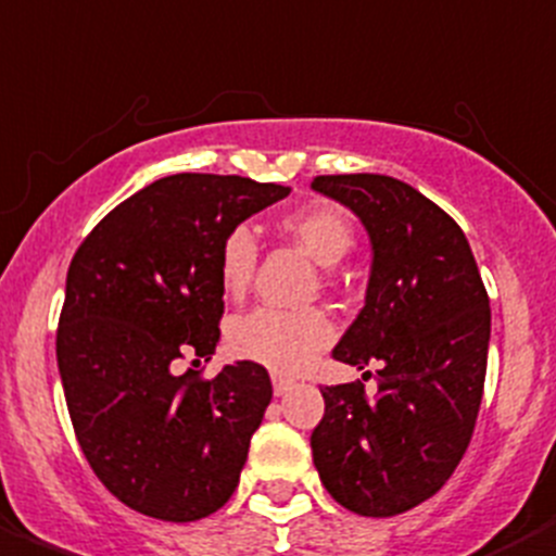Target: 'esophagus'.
I'll list each match as a JSON object with an SVG mask.
<instances>
[{
  "instance_id": "34e87169",
  "label": "esophagus",
  "mask_w": 556,
  "mask_h": 556,
  "mask_svg": "<svg viewBox=\"0 0 556 556\" xmlns=\"http://www.w3.org/2000/svg\"><path fill=\"white\" fill-rule=\"evenodd\" d=\"M292 388H295V382H292V379L281 377V374H275V377H273V391H275V396H287V393L292 391Z\"/></svg>"
}]
</instances>
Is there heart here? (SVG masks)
Masks as SVG:
<instances>
[{
	"mask_svg": "<svg viewBox=\"0 0 556 556\" xmlns=\"http://www.w3.org/2000/svg\"><path fill=\"white\" fill-rule=\"evenodd\" d=\"M281 230L315 258L320 267H334L354 247V225L340 207L309 205L287 213ZM258 244L250 227H232L219 247V281L230 298H239L253 281ZM329 317L320 312L255 309L230 326V349L244 359L267 365L273 371H298L326 349L331 340Z\"/></svg>",
	"mask_w": 556,
	"mask_h": 556,
	"instance_id": "heart-1",
	"label": "heart"
}]
</instances>
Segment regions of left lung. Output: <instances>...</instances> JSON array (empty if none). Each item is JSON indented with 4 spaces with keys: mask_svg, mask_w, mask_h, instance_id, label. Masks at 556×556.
Wrapping results in <instances>:
<instances>
[{
    "mask_svg": "<svg viewBox=\"0 0 556 556\" xmlns=\"http://www.w3.org/2000/svg\"><path fill=\"white\" fill-rule=\"evenodd\" d=\"M312 188L349 207L371 241L365 306L331 357L379 365L374 400L359 382L324 388L312 458L340 506L402 515L447 483L472 439L490 298L462 227L407 182L340 174Z\"/></svg>",
    "mask_w": 556,
    "mask_h": 556,
    "instance_id": "obj_1",
    "label": "left lung"
}]
</instances>
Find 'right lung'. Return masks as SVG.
I'll use <instances>...</instances> for the list:
<instances>
[{
	"label": "right lung",
	"instance_id": "1",
	"mask_svg": "<svg viewBox=\"0 0 556 556\" xmlns=\"http://www.w3.org/2000/svg\"><path fill=\"white\" fill-rule=\"evenodd\" d=\"M287 193L247 177H163L109 213L70 264L55 337L70 419L94 476L140 515L191 523L239 486L273 400L267 368L239 359L199 379L177 359H211L219 343L225 236Z\"/></svg>",
	"mask_w": 556,
	"mask_h": 556
}]
</instances>
